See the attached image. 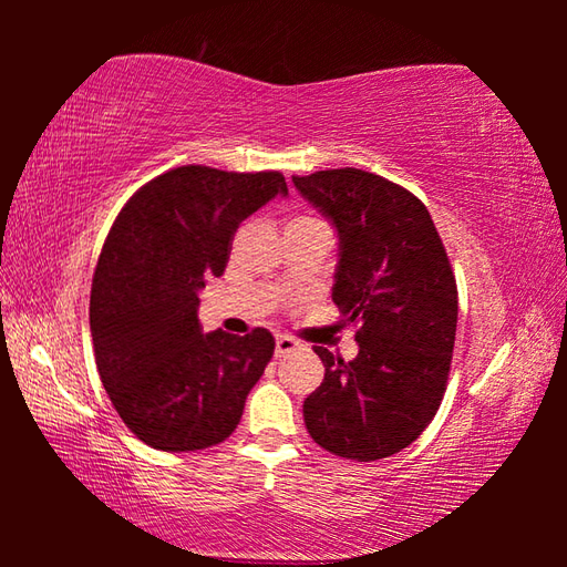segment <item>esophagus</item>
Here are the masks:
<instances>
[{
    "mask_svg": "<svg viewBox=\"0 0 567 567\" xmlns=\"http://www.w3.org/2000/svg\"><path fill=\"white\" fill-rule=\"evenodd\" d=\"M299 348H302V343L290 339V336H277V341H275V355L282 358V355H287V353L299 351Z\"/></svg>",
    "mask_w": 567,
    "mask_h": 567,
    "instance_id": "34e87169",
    "label": "esophagus"
}]
</instances>
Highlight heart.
I'll return each instance as SVG.
<instances>
[{"label": "heart", "instance_id": "1", "mask_svg": "<svg viewBox=\"0 0 567 567\" xmlns=\"http://www.w3.org/2000/svg\"><path fill=\"white\" fill-rule=\"evenodd\" d=\"M299 219H309V216H297V219H292V221H299Z\"/></svg>", "mask_w": 567, "mask_h": 567}]
</instances>
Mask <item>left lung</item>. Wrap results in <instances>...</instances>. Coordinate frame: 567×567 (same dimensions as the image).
<instances>
[{
    "label": "left lung",
    "instance_id": "left-lung-1",
    "mask_svg": "<svg viewBox=\"0 0 567 567\" xmlns=\"http://www.w3.org/2000/svg\"><path fill=\"white\" fill-rule=\"evenodd\" d=\"M339 231L333 302L355 323L358 355L323 346V382L305 400L321 449L380 461L406 449L436 416L449 382L457 290L429 209L375 173L341 167L292 177Z\"/></svg>",
    "mask_w": 567,
    "mask_h": 567
}]
</instances>
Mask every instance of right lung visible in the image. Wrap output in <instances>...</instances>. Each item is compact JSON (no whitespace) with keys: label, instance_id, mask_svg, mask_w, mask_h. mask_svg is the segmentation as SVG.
I'll list each match as a JSON object with an SVG mask.
<instances>
[{"label":"right lung","instance_id":"right-lung-1","mask_svg":"<svg viewBox=\"0 0 567 567\" xmlns=\"http://www.w3.org/2000/svg\"><path fill=\"white\" fill-rule=\"evenodd\" d=\"M282 173L183 165L143 185L118 212L94 270L90 331L106 394L136 436L167 453L226 441L270 363L268 329L202 333L207 277H221L240 221Z\"/></svg>","mask_w":567,"mask_h":567}]
</instances>
